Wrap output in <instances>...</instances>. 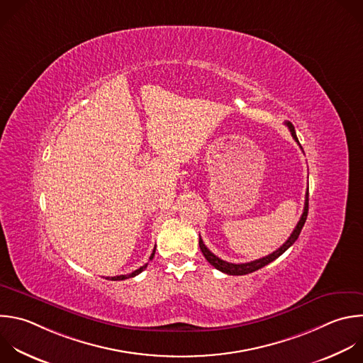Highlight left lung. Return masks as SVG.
<instances>
[{
  "label": "left lung",
  "instance_id": "obj_1",
  "mask_svg": "<svg viewBox=\"0 0 363 363\" xmlns=\"http://www.w3.org/2000/svg\"><path fill=\"white\" fill-rule=\"evenodd\" d=\"M285 125L289 128V131H291L294 140L299 144L294 125L289 123V121H288V123H285ZM308 198H309V194H308V191H306L303 213H302V216H301L298 225L295 226L294 232L291 233V236L288 238L286 242H285L281 248H278L275 252H272V254H269L268 257H264V258H261V259L252 261V262H247V264H230V262L222 261L220 258H218L216 255H213V254L205 247V244L202 242V239L199 238V248H201V251H202L205 259H206L212 267H215L218 271H220V272H223V274H228V275H247V274H251V272H255V271L264 268L265 265H268V264H271L272 261H275L277 258H279L288 248H291V247L295 244V240L298 239V236H299V233H301V230H302V228H303V225H305L306 216H308V201H309Z\"/></svg>",
  "mask_w": 363,
  "mask_h": 363
}]
</instances>
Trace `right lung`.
<instances>
[{
    "mask_svg": "<svg viewBox=\"0 0 363 363\" xmlns=\"http://www.w3.org/2000/svg\"><path fill=\"white\" fill-rule=\"evenodd\" d=\"M154 255H155V248H154V251H152V254H151V257H150V261L154 258ZM147 265H148V264H145L144 267H141L140 269H137V271H134V272H131V274H128V275H118V277H111V278H106V279H111V281H124V279H128V278H134V277H137L138 274H141V272L147 268Z\"/></svg>",
    "mask_w": 363,
    "mask_h": 363,
    "instance_id": "add662e5",
    "label": "right lung"
}]
</instances>
